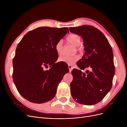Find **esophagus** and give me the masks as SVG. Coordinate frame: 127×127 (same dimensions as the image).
Here are the masks:
<instances>
[{
    "label": "esophagus",
    "mask_w": 127,
    "mask_h": 127,
    "mask_svg": "<svg viewBox=\"0 0 127 127\" xmlns=\"http://www.w3.org/2000/svg\"><path fill=\"white\" fill-rule=\"evenodd\" d=\"M68 68H69V72H71V70H72V66H71V65H68Z\"/></svg>",
    "instance_id": "obj_1"
}]
</instances>
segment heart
<instances>
[{"instance_id": "1", "label": "heart", "mask_w": 127, "mask_h": 127, "mask_svg": "<svg viewBox=\"0 0 127 127\" xmlns=\"http://www.w3.org/2000/svg\"><path fill=\"white\" fill-rule=\"evenodd\" d=\"M66 40L69 43H70L77 47V49L78 50L80 49L79 45L81 43V38L80 36L76 34H70L67 36ZM55 50L57 54L59 56L63 55V42L61 41L58 42L55 45ZM79 59V57L77 56H63L59 58L58 61L67 64L68 65L74 64Z\"/></svg>"}]
</instances>
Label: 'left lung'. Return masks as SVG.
Returning a JSON list of instances; mask_svg holds the SVG:
<instances>
[{
  "label": "left lung",
  "instance_id": "8db88e82",
  "mask_svg": "<svg viewBox=\"0 0 127 127\" xmlns=\"http://www.w3.org/2000/svg\"><path fill=\"white\" fill-rule=\"evenodd\" d=\"M69 31L82 36L84 50L82 58L77 62L80 69L71 71L70 83L73 99L84 105H94L104 97L111 90L115 74L112 49L103 33L94 26L84 25L70 28ZM90 67L87 74L82 71Z\"/></svg>",
  "mask_w": 127,
  "mask_h": 127
}]
</instances>
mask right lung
Segmentation results:
<instances>
[{"label":"right lung","mask_w":127,"mask_h":127,"mask_svg":"<svg viewBox=\"0 0 127 127\" xmlns=\"http://www.w3.org/2000/svg\"><path fill=\"white\" fill-rule=\"evenodd\" d=\"M69 32L68 28L40 27L27 33L17 46L13 60V79L27 100L42 103L51 100L69 68L55 63V45ZM49 66V70L45 69Z\"/></svg>","instance_id":"right-lung-1"}]
</instances>
